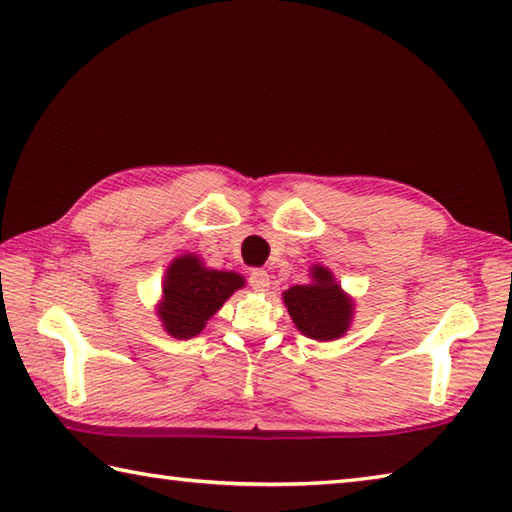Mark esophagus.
Listing matches in <instances>:
<instances>
[{"label": "esophagus", "instance_id": "obj_1", "mask_svg": "<svg viewBox=\"0 0 512 512\" xmlns=\"http://www.w3.org/2000/svg\"><path fill=\"white\" fill-rule=\"evenodd\" d=\"M248 281H250V286H253L259 292H266L270 288V275L266 273L264 268H255L253 273H250Z\"/></svg>", "mask_w": 512, "mask_h": 512}]
</instances>
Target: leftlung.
Wrapping results in <instances>:
<instances>
[{
	"label": "left lung",
	"mask_w": 512,
	"mask_h": 512,
	"mask_svg": "<svg viewBox=\"0 0 512 512\" xmlns=\"http://www.w3.org/2000/svg\"><path fill=\"white\" fill-rule=\"evenodd\" d=\"M312 281L284 292V303L301 334L314 341H334L347 332L354 317V301L336 284L328 268L312 266Z\"/></svg>",
	"instance_id": "1"
}]
</instances>
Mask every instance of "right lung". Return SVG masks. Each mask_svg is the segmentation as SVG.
I'll return each instance as SVG.
<instances>
[{
    "label": "right lung",
    "mask_w": 512,
    "mask_h": 512,
    "mask_svg": "<svg viewBox=\"0 0 512 512\" xmlns=\"http://www.w3.org/2000/svg\"><path fill=\"white\" fill-rule=\"evenodd\" d=\"M242 286V275L206 268L198 255L189 253L173 259L162 281V301L158 303L162 328L173 339H193Z\"/></svg>",
    "instance_id": "add662e5"
}]
</instances>
